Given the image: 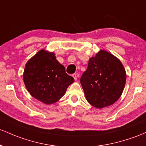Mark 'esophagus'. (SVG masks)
<instances>
[{"instance_id":"1","label":"esophagus","mask_w":146,"mask_h":146,"mask_svg":"<svg viewBox=\"0 0 146 146\" xmlns=\"http://www.w3.org/2000/svg\"><path fill=\"white\" fill-rule=\"evenodd\" d=\"M72 76H73V78H74L75 80H77V75L76 74H75V73H74V74L72 75Z\"/></svg>"}]
</instances>
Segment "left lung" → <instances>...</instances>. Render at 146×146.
<instances>
[{"label": "left lung", "mask_w": 146, "mask_h": 146, "mask_svg": "<svg viewBox=\"0 0 146 146\" xmlns=\"http://www.w3.org/2000/svg\"><path fill=\"white\" fill-rule=\"evenodd\" d=\"M126 72L119 59L100 50L89 60L80 83L86 100L93 107L102 109L116 102L122 95Z\"/></svg>", "instance_id": "8db88e82"}]
</instances>
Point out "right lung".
<instances>
[{
    "label": "right lung",
    "instance_id": "add662e5",
    "mask_svg": "<svg viewBox=\"0 0 146 146\" xmlns=\"http://www.w3.org/2000/svg\"><path fill=\"white\" fill-rule=\"evenodd\" d=\"M23 79L30 95L46 105L55 103L74 82L53 52L38 51L25 64Z\"/></svg>",
    "mask_w": 146,
    "mask_h": 146
}]
</instances>
